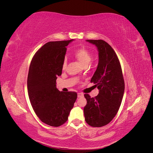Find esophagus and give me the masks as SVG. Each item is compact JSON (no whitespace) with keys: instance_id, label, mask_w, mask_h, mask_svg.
Segmentation results:
<instances>
[{"instance_id":"34e87169","label":"esophagus","mask_w":153,"mask_h":153,"mask_svg":"<svg viewBox=\"0 0 153 153\" xmlns=\"http://www.w3.org/2000/svg\"><path fill=\"white\" fill-rule=\"evenodd\" d=\"M82 97H84V94L78 93V98H82Z\"/></svg>"}]
</instances>
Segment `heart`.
I'll return each instance as SVG.
<instances>
[{
  "instance_id": "1",
  "label": "heart",
  "mask_w": 153,
  "mask_h": 153,
  "mask_svg": "<svg viewBox=\"0 0 153 153\" xmlns=\"http://www.w3.org/2000/svg\"><path fill=\"white\" fill-rule=\"evenodd\" d=\"M73 55L78 60V61L84 66H87L92 59V56L90 52L84 47L79 48L76 50L73 53ZM66 60L65 59L62 63L63 69L65 68L66 66Z\"/></svg>"
}]
</instances>
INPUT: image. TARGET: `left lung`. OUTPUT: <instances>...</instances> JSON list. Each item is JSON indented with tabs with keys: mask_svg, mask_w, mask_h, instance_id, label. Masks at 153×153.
Masks as SVG:
<instances>
[{
	"mask_svg": "<svg viewBox=\"0 0 153 153\" xmlns=\"http://www.w3.org/2000/svg\"><path fill=\"white\" fill-rule=\"evenodd\" d=\"M98 51V67L91 82L99 90L94 98L84 96L87 105L84 108L86 123L92 127L108 124L117 114L124 92V81L119 59L111 46L105 41L89 39Z\"/></svg>",
	"mask_w": 153,
	"mask_h": 153,
	"instance_id": "obj_1",
	"label": "left lung"
}]
</instances>
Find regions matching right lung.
<instances>
[{
    "mask_svg": "<svg viewBox=\"0 0 153 153\" xmlns=\"http://www.w3.org/2000/svg\"><path fill=\"white\" fill-rule=\"evenodd\" d=\"M73 40L47 43L35 53L30 64L27 89L31 105L41 121L51 126L58 127L67 121L77 98L76 92L59 91L56 87L66 47Z\"/></svg>",
    "mask_w": 153,
    "mask_h": 153,
    "instance_id": "1",
    "label": "right lung"
}]
</instances>
